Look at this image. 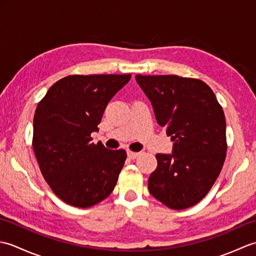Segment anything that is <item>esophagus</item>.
<instances>
[{
    "label": "esophagus",
    "mask_w": 256,
    "mask_h": 256,
    "mask_svg": "<svg viewBox=\"0 0 256 256\" xmlns=\"http://www.w3.org/2000/svg\"><path fill=\"white\" fill-rule=\"evenodd\" d=\"M140 155V153H136V152H131V150H128V158L131 160H135L138 158V157Z\"/></svg>",
    "instance_id": "obj_1"
}]
</instances>
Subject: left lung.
Returning a JSON list of instances; mask_svg holds the SVG:
<instances>
[{
  "mask_svg": "<svg viewBox=\"0 0 256 256\" xmlns=\"http://www.w3.org/2000/svg\"><path fill=\"white\" fill-rule=\"evenodd\" d=\"M135 78L174 142L172 155L156 154L148 190L168 208L187 209L206 197L224 164V112L202 80L175 74Z\"/></svg>",
  "mask_w": 256,
  "mask_h": 256,
  "instance_id": "8db88e82",
  "label": "left lung"
}]
</instances>
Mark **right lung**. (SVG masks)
I'll list each match as a JSON object with an SVG mask.
<instances>
[{
    "label": "right lung",
    "instance_id": "right-lung-1",
    "mask_svg": "<svg viewBox=\"0 0 256 256\" xmlns=\"http://www.w3.org/2000/svg\"><path fill=\"white\" fill-rule=\"evenodd\" d=\"M128 74H72L54 84L34 116L32 150L46 182L64 202L89 208L110 196L126 152L91 142V133Z\"/></svg>",
    "mask_w": 256,
    "mask_h": 256
}]
</instances>
